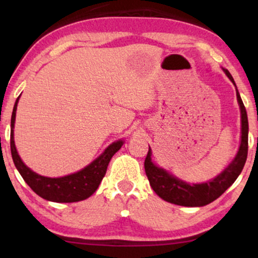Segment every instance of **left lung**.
Listing matches in <instances>:
<instances>
[{"label":"left lung","mask_w":258,"mask_h":258,"mask_svg":"<svg viewBox=\"0 0 258 258\" xmlns=\"http://www.w3.org/2000/svg\"><path fill=\"white\" fill-rule=\"evenodd\" d=\"M223 70L231 82L235 84V81L230 73L227 69ZM236 96H237L239 109H241V144H239L237 155L231 161V163L211 181L201 183V184H189V183L177 178L176 176L169 174L164 169L156 167L153 163L151 149L149 147V151H148L146 161H144V169H146L147 177L149 179L151 188L162 200L183 207H203L218 199L236 181V178L238 177L243 167H244L246 156H248L249 132L248 116H246L245 107L243 104L241 96H239L237 88H236Z\"/></svg>","instance_id":"obj_1"}]
</instances>
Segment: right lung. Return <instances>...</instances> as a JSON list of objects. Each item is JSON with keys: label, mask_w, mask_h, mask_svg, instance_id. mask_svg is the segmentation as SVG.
Masks as SVG:
<instances>
[{"label": "right lung", "mask_w": 258, "mask_h": 258, "mask_svg": "<svg viewBox=\"0 0 258 258\" xmlns=\"http://www.w3.org/2000/svg\"><path fill=\"white\" fill-rule=\"evenodd\" d=\"M19 98L14 105L12 114V124H10V150L14 164L22 176L24 181L38 196L42 199L57 203H72L79 202L90 197L96 191L98 185L104 177L108 164L111 157L121 149L123 141L111 143L96 160L91 162L89 165L83 168L82 170L74 172V174L63 176V177H44L36 174L23 163L21 157L17 154L15 142H14V124H15V116Z\"/></svg>", "instance_id": "add662e5"}]
</instances>
